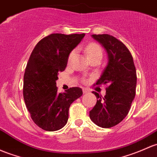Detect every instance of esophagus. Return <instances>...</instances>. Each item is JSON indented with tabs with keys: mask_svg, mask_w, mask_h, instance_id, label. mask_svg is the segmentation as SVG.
Wrapping results in <instances>:
<instances>
[{
	"mask_svg": "<svg viewBox=\"0 0 157 157\" xmlns=\"http://www.w3.org/2000/svg\"><path fill=\"white\" fill-rule=\"evenodd\" d=\"M83 92L84 94H86V93H89V90H87V89L83 88Z\"/></svg>",
	"mask_w": 157,
	"mask_h": 157,
	"instance_id": "34e87169",
	"label": "esophagus"
}]
</instances>
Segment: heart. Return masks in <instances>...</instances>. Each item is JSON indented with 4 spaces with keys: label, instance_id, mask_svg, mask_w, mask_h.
<instances>
[{
    "label": "heart",
    "instance_id": "1",
    "mask_svg": "<svg viewBox=\"0 0 157 157\" xmlns=\"http://www.w3.org/2000/svg\"><path fill=\"white\" fill-rule=\"evenodd\" d=\"M85 50L90 59L95 57L102 58V56H103V49L98 44H95V43H91V44H88L86 47ZM74 55H75V51L74 50L69 55L68 61L71 60L72 58L74 56ZM83 81L85 82L86 80H83Z\"/></svg>",
    "mask_w": 157,
    "mask_h": 157
}]
</instances>
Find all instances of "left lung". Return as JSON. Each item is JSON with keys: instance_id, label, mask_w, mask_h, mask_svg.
<instances>
[{"instance_id": "left-lung-1", "label": "left lung", "mask_w": 157, "mask_h": 157, "mask_svg": "<svg viewBox=\"0 0 157 157\" xmlns=\"http://www.w3.org/2000/svg\"><path fill=\"white\" fill-rule=\"evenodd\" d=\"M92 37L106 49L108 62L96 85L108 84L104 97L92 92L98 98L90 111V117L97 126L110 128L119 124L128 114L136 91L137 75L131 52L123 43L109 34Z\"/></svg>"}]
</instances>
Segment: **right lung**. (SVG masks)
<instances>
[{
  "label": "right lung",
  "instance_id": "obj_1",
  "mask_svg": "<svg viewBox=\"0 0 157 157\" xmlns=\"http://www.w3.org/2000/svg\"><path fill=\"white\" fill-rule=\"evenodd\" d=\"M85 34H51L39 41L31 52L24 74L23 97L34 123L45 131L65 126L71 105L83 95L79 87L58 93V74L64 71L69 54Z\"/></svg>",
  "mask_w": 157,
  "mask_h": 157
}]
</instances>
